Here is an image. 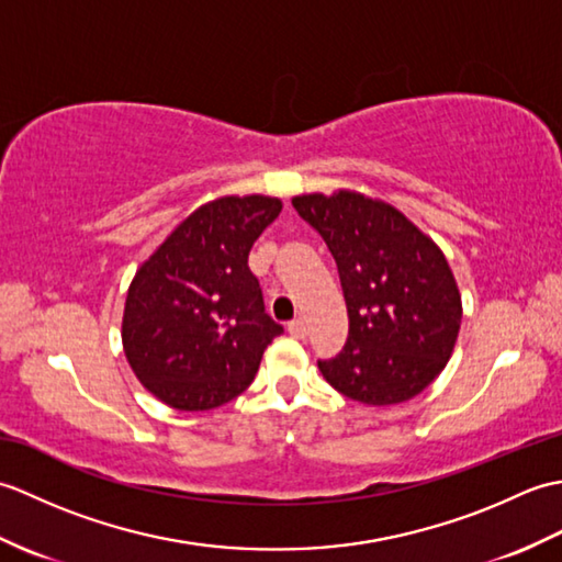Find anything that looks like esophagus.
Here are the masks:
<instances>
[{
    "label": "esophagus",
    "mask_w": 562,
    "mask_h": 562,
    "mask_svg": "<svg viewBox=\"0 0 562 562\" xmlns=\"http://www.w3.org/2000/svg\"><path fill=\"white\" fill-rule=\"evenodd\" d=\"M288 330L292 333L294 338H306V333H308V326H306V321L304 318H294V321H290V326H288Z\"/></svg>",
    "instance_id": "1"
}]
</instances>
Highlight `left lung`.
Segmentation results:
<instances>
[{
    "label": "left lung",
    "instance_id": "left-lung-1",
    "mask_svg": "<svg viewBox=\"0 0 562 562\" xmlns=\"http://www.w3.org/2000/svg\"><path fill=\"white\" fill-rule=\"evenodd\" d=\"M338 262L350 333L321 374L364 405H398L447 367L461 292L441 248L401 210L350 188L292 198Z\"/></svg>",
    "mask_w": 562,
    "mask_h": 562
}]
</instances>
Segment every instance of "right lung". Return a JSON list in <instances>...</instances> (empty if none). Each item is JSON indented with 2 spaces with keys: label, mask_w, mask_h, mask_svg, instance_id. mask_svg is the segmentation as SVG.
Masks as SVG:
<instances>
[{
  "label": "right lung",
  "mask_w": 562,
  "mask_h": 562,
  "mask_svg": "<svg viewBox=\"0 0 562 562\" xmlns=\"http://www.w3.org/2000/svg\"><path fill=\"white\" fill-rule=\"evenodd\" d=\"M282 200L222 195L176 224L137 268L123 350L139 384L176 411H212L244 393L282 326L266 314L248 254Z\"/></svg>",
  "instance_id": "add662e5"
}]
</instances>
